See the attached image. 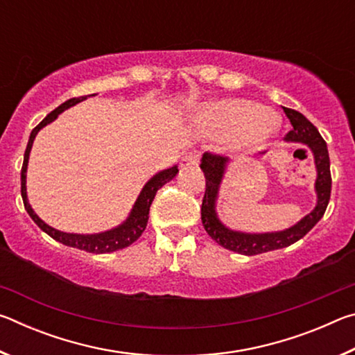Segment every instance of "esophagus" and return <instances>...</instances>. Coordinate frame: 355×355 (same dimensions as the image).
Masks as SVG:
<instances>
[{"label":"esophagus","instance_id":"obj_1","mask_svg":"<svg viewBox=\"0 0 355 355\" xmlns=\"http://www.w3.org/2000/svg\"><path fill=\"white\" fill-rule=\"evenodd\" d=\"M199 159H200L199 153L192 152V153H188V155H184V156H183V158H182V163H180V166H182V167H192V166H197V164H199Z\"/></svg>","mask_w":355,"mask_h":355}]
</instances>
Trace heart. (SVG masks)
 <instances>
[{
	"mask_svg": "<svg viewBox=\"0 0 355 355\" xmlns=\"http://www.w3.org/2000/svg\"><path fill=\"white\" fill-rule=\"evenodd\" d=\"M200 122L209 133L228 136L232 148L257 150L277 135L280 120L271 110L244 98H224L205 106Z\"/></svg>",
	"mask_w": 355,
	"mask_h": 355,
	"instance_id": "b5f03b06",
	"label": "heart"
}]
</instances>
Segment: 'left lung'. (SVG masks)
<instances>
[{
  "label": "left lung",
  "mask_w": 355,
  "mask_h": 355,
  "mask_svg": "<svg viewBox=\"0 0 355 355\" xmlns=\"http://www.w3.org/2000/svg\"><path fill=\"white\" fill-rule=\"evenodd\" d=\"M284 111L293 125L291 131H288V135L285 136V141L307 144L311 152H313L318 172L315 183L318 196L316 207L310 214L300 219L296 225L272 233H243L227 228L216 214V199H218L219 186L222 177H224L228 158L209 152H205L202 156L200 169L205 173L207 180L205 196H203L202 200V224L216 243L228 250L236 252V254L258 255L263 254V252L288 248V245L294 244L307 235L311 228L318 224V220L322 218L329 205L332 177H330V159L326 141L322 139L315 125L309 119H305L302 114L290 110V107H284Z\"/></svg>",
  "instance_id": "1"
}]
</instances>
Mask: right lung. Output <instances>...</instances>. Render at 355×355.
I'll return each instance as SVG.
<instances>
[{"mask_svg": "<svg viewBox=\"0 0 355 355\" xmlns=\"http://www.w3.org/2000/svg\"><path fill=\"white\" fill-rule=\"evenodd\" d=\"M87 97H78V98H70L62 103L61 106H58L55 111H51L48 116L42 120V122L31 131V136H29L28 146L25 150V158H23V166H21V197H23V203H25V209L28 214L31 216V219L37 224L42 230H44L46 235H50L53 239L62 243L65 245H70V248H76L86 252H91V254H107V252H114V250H120L123 248H128L130 244H133L137 238H139L144 230L147 227V220H148V211H150V205L155 199L156 192H158L159 188L171 182V180L178 173V167L173 166L171 169L161 171L148 180L144 186L139 197L135 203L133 209L128 216V219L120 224L119 227L112 228V230H107L103 233H95V235H78V233H64L59 232L56 228H53L50 225H46L44 220H42L37 214L33 211L31 205L28 202V196H26V169H28V159H29V152H31L33 142L35 139V135L39 133V130H42L45 125L51 123L59 114L62 111L67 110V107L73 106L80 101L86 100Z\"/></svg>", "mask_w": 355, "mask_h": 355, "instance_id": "1", "label": "right lung"}]
</instances>
